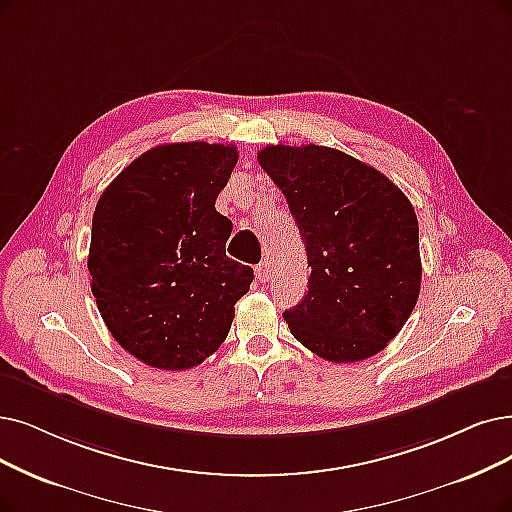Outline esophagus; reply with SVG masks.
<instances>
[{
    "label": "esophagus",
    "mask_w": 512,
    "mask_h": 512,
    "mask_svg": "<svg viewBox=\"0 0 512 512\" xmlns=\"http://www.w3.org/2000/svg\"><path fill=\"white\" fill-rule=\"evenodd\" d=\"M271 262L269 260H264V262H260L258 267H256V279L260 281V283H267L269 279H271Z\"/></svg>",
    "instance_id": "1"
}]
</instances>
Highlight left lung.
<instances>
[{
    "label": "left lung",
    "instance_id": "8db88e82",
    "mask_svg": "<svg viewBox=\"0 0 512 512\" xmlns=\"http://www.w3.org/2000/svg\"><path fill=\"white\" fill-rule=\"evenodd\" d=\"M258 163L288 199L311 267L309 292L283 313L292 336L325 361L374 357L420 294L410 199L376 168L330 147L269 145Z\"/></svg>",
    "mask_w": 512,
    "mask_h": 512
}]
</instances>
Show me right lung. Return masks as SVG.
<instances>
[{"label": "right lung", "instance_id": "right-lung-1", "mask_svg": "<svg viewBox=\"0 0 512 512\" xmlns=\"http://www.w3.org/2000/svg\"><path fill=\"white\" fill-rule=\"evenodd\" d=\"M235 145L172 142L136 157L102 191L88 271L113 338L157 370H189L227 338L254 271L227 256L216 212Z\"/></svg>", "mask_w": 512, "mask_h": 512}]
</instances>
